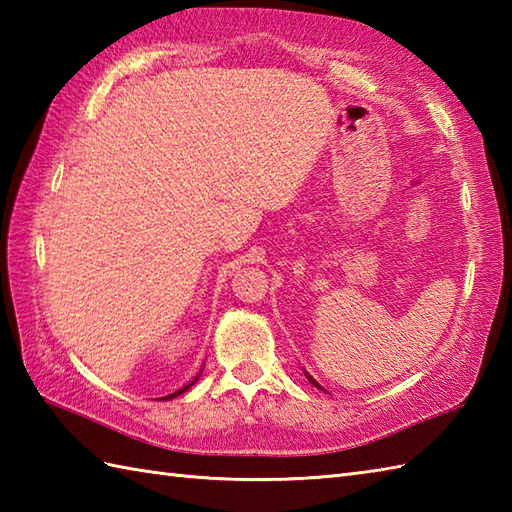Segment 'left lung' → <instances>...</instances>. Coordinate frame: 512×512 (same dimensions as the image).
<instances>
[{"label":"left lung","mask_w":512,"mask_h":512,"mask_svg":"<svg viewBox=\"0 0 512 512\" xmlns=\"http://www.w3.org/2000/svg\"><path fill=\"white\" fill-rule=\"evenodd\" d=\"M308 380H310V383H312L314 387H319V385H317V380H314V378H310V376H308Z\"/></svg>","instance_id":"1"}]
</instances>
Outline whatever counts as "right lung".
I'll use <instances>...</instances> for the list:
<instances>
[{
    "label": "right lung",
    "mask_w": 512,
    "mask_h": 512,
    "mask_svg": "<svg viewBox=\"0 0 512 512\" xmlns=\"http://www.w3.org/2000/svg\"><path fill=\"white\" fill-rule=\"evenodd\" d=\"M195 380H198V378H195ZM191 385H193V383H189V385H184L182 389H178V391H176V394H171V396H167V398H162V400H169V398H176V396H180V394H182V391H187V389H189Z\"/></svg>",
    "instance_id": "1"
}]
</instances>
